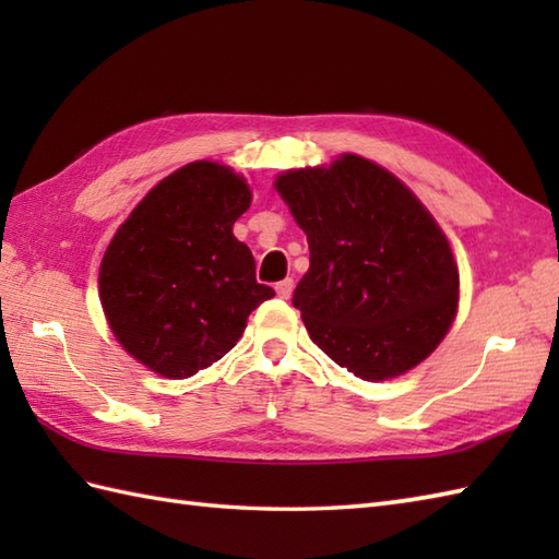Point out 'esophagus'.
Here are the masks:
<instances>
[{"mask_svg": "<svg viewBox=\"0 0 559 559\" xmlns=\"http://www.w3.org/2000/svg\"><path fill=\"white\" fill-rule=\"evenodd\" d=\"M293 288H295L293 278H286V281L276 283V293H278V298H283V300H288V298H290V295H293Z\"/></svg>", "mask_w": 559, "mask_h": 559, "instance_id": "34e87169", "label": "esophagus"}]
</instances>
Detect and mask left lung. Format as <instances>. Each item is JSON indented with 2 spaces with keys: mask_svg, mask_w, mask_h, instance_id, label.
Segmentation results:
<instances>
[{
  "mask_svg": "<svg viewBox=\"0 0 559 559\" xmlns=\"http://www.w3.org/2000/svg\"><path fill=\"white\" fill-rule=\"evenodd\" d=\"M276 189L310 245L293 295L310 338L367 382L423 362L456 317L459 269L420 199L353 153L283 173Z\"/></svg>",
  "mask_w": 559,
  "mask_h": 559,
  "instance_id": "left-lung-1",
  "label": "left lung"
}]
</instances>
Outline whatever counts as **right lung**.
I'll return each instance as SVG.
<instances>
[{"label":"right lung","mask_w":559,"mask_h":559,"mask_svg":"<svg viewBox=\"0 0 559 559\" xmlns=\"http://www.w3.org/2000/svg\"><path fill=\"white\" fill-rule=\"evenodd\" d=\"M252 201L228 165L189 163L141 199L100 261V302L115 338L148 370L192 377L221 360L252 310L273 298L233 235Z\"/></svg>","instance_id":"1"}]
</instances>
